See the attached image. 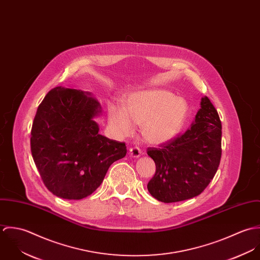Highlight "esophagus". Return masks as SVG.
<instances>
[{"instance_id": "obj_1", "label": "esophagus", "mask_w": 260, "mask_h": 260, "mask_svg": "<svg viewBox=\"0 0 260 260\" xmlns=\"http://www.w3.org/2000/svg\"><path fill=\"white\" fill-rule=\"evenodd\" d=\"M129 155L131 157H134V158H138L141 156V150L138 148V147H133V148H130L129 150Z\"/></svg>"}]
</instances>
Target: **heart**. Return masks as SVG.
I'll list each match as a JSON object with an SVG mask.
<instances>
[{
  "instance_id": "b5f03b06",
  "label": "heart",
  "mask_w": 260,
  "mask_h": 260,
  "mask_svg": "<svg viewBox=\"0 0 260 260\" xmlns=\"http://www.w3.org/2000/svg\"><path fill=\"white\" fill-rule=\"evenodd\" d=\"M189 113L184 98L165 89H148L127 96L124 108L108 106V126L118 138L129 137L134 125L141 127L147 143L164 144L173 140L183 129Z\"/></svg>"
}]
</instances>
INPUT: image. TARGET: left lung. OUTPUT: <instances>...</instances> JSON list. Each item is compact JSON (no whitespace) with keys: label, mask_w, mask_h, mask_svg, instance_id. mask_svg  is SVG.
I'll return each instance as SVG.
<instances>
[{"label":"left lung","mask_w":260,"mask_h":260,"mask_svg":"<svg viewBox=\"0 0 260 260\" xmlns=\"http://www.w3.org/2000/svg\"><path fill=\"white\" fill-rule=\"evenodd\" d=\"M221 122L210 100L201 98L200 109L185 133L148 148L156 165L149 193L164 203L199 195L213 179L221 158Z\"/></svg>","instance_id":"8db88e82"}]
</instances>
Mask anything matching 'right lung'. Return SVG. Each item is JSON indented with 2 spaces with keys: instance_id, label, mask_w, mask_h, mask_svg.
Listing matches in <instances>:
<instances>
[{
  "instance_id": "right-lung-1",
  "label": "right lung",
  "mask_w": 260,
  "mask_h": 260,
  "mask_svg": "<svg viewBox=\"0 0 260 260\" xmlns=\"http://www.w3.org/2000/svg\"><path fill=\"white\" fill-rule=\"evenodd\" d=\"M102 107L92 93L56 87L38 107L31 152L44 184L54 195L79 200L91 195L115 161L125 157V143L100 135L96 117Z\"/></svg>"
}]
</instances>
